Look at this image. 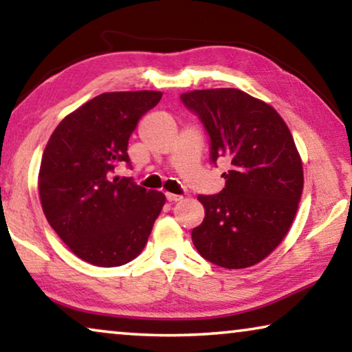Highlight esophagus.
<instances>
[{"instance_id": "1", "label": "esophagus", "mask_w": 352, "mask_h": 352, "mask_svg": "<svg viewBox=\"0 0 352 352\" xmlns=\"http://www.w3.org/2000/svg\"><path fill=\"white\" fill-rule=\"evenodd\" d=\"M166 200L171 201V204H176V201L182 200V197L181 195H176V194H168V192H166Z\"/></svg>"}]
</instances>
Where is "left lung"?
Returning <instances> with one entry per match:
<instances>
[{
	"label": "left lung",
	"instance_id": "left-lung-1",
	"mask_svg": "<svg viewBox=\"0 0 352 352\" xmlns=\"http://www.w3.org/2000/svg\"><path fill=\"white\" fill-rule=\"evenodd\" d=\"M210 138V160L226 157L219 194L199 195L204 223L192 242L206 261L228 269L263 261L282 242L302 192V165L280 115L263 100L234 88L181 94Z\"/></svg>",
	"mask_w": 352,
	"mask_h": 352
}]
</instances>
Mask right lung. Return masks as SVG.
Listing matches in <instances>:
<instances>
[{"label": "right lung", "instance_id": "obj_1", "mask_svg": "<svg viewBox=\"0 0 352 352\" xmlns=\"http://www.w3.org/2000/svg\"><path fill=\"white\" fill-rule=\"evenodd\" d=\"M158 91L104 93L62 120L43 152L38 190L51 228L83 261L100 267L126 264L146 247L165 205L133 177L128 141L139 120L160 102Z\"/></svg>", "mask_w": 352, "mask_h": 352}]
</instances>
